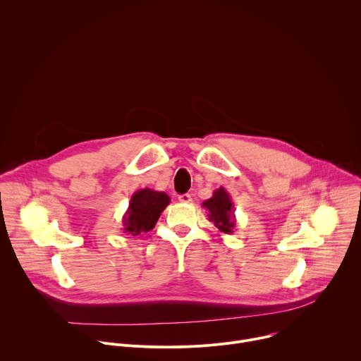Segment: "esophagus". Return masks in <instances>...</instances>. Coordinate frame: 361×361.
Masks as SVG:
<instances>
[{"mask_svg": "<svg viewBox=\"0 0 361 361\" xmlns=\"http://www.w3.org/2000/svg\"><path fill=\"white\" fill-rule=\"evenodd\" d=\"M178 201H181V202H191V195L190 194H181V195H178Z\"/></svg>", "mask_w": 361, "mask_h": 361, "instance_id": "obj_1", "label": "esophagus"}]
</instances>
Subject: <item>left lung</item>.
Segmentation results:
<instances>
[{
  "label": "left lung",
  "mask_w": 361,
  "mask_h": 361,
  "mask_svg": "<svg viewBox=\"0 0 361 361\" xmlns=\"http://www.w3.org/2000/svg\"><path fill=\"white\" fill-rule=\"evenodd\" d=\"M202 207L209 212L210 221L219 228L220 233L231 234L235 227L234 216V204L230 194L224 187L217 188L213 192V197L202 202Z\"/></svg>",
  "instance_id": "8db88e82"
}]
</instances>
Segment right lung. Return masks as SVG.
<instances>
[{
  "label": "right lung",
  "instance_id": "right-lung-1",
  "mask_svg": "<svg viewBox=\"0 0 361 361\" xmlns=\"http://www.w3.org/2000/svg\"><path fill=\"white\" fill-rule=\"evenodd\" d=\"M170 197L164 191L141 188L131 195L128 209L123 217V231L131 235H141L154 228Z\"/></svg>",
  "mask_w": 361,
  "mask_h": 361
}]
</instances>
